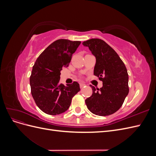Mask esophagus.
I'll list each match as a JSON object with an SVG mask.
<instances>
[{"label": "esophagus", "mask_w": 156, "mask_h": 156, "mask_svg": "<svg viewBox=\"0 0 156 156\" xmlns=\"http://www.w3.org/2000/svg\"><path fill=\"white\" fill-rule=\"evenodd\" d=\"M84 86H86V84L83 83H80V88H83Z\"/></svg>", "instance_id": "obj_1"}]
</instances>
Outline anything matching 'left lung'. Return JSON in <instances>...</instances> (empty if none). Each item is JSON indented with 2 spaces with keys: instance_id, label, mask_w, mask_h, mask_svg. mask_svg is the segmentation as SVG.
Masks as SVG:
<instances>
[{
  "instance_id": "1",
  "label": "left lung",
  "mask_w": 156,
  "mask_h": 156,
  "mask_svg": "<svg viewBox=\"0 0 156 156\" xmlns=\"http://www.w3.org/2000/svg\"><path fill=\"white\" fill-rule=\"evenodd\" d=\"M96 57L94 75L103 82V87L92 89L85 100L88 110L98 116H108L122 107L129 93L128 74L124 63L116 51L105 41L93 38L83 42Z\"/></svg>"
}]
</instances>
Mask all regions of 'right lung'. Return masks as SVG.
<instances>
[{"label": "right lung", "instance_id": "right-lung-1", "mask_svg": "<svg viewBox=\"0 0 156 156\" xmlns=\"http://www.w3.org/2000/svg\"><path fill=\"white\" fill-rule=\"evenodd\" d=\"M79 41L56 40L37 58L30 77L31 94L37 106L48 115H56L68 109L72 98L80 91L74 81L64 86L59 83L60 72L68 67Z\"/></svg>", "mask_w": 156, "mask_h": 156}]
</instances>
